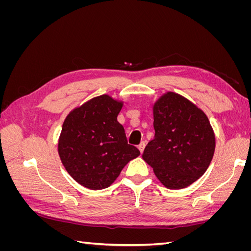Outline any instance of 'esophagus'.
I'll list each match as a JSON object with an SVG mask.
<instances>
[{"label": "esophagus", "mask_w": 251, "mask_h": 251, "mask_svg": "<svg viewBox=\"0 0 251 251\" xmlns=\"http://www.w3.org/2000/svg\"><path fill=\"white\" fill-rule=\"evenodd\" d=\"M144 148H146V142L142 141V142L139 144V146H138V149H139V151H140V153H143Z\"/></svg>", "instance_id": "34e87169"}]
</instances>
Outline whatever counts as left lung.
Listing matches in <instances>:
<instances>
[{
    "instance_id": "8db88e82",
    "label": "left lung",
    "mask_w": 251,
    "mask_h": 251,
    "mask_svg": "<svg viewBox=\"0 0 251 251\" xmlns=\"http://www.w3.org/2000/svg\"><path fill=\"white\" fill-rule=\"evenodd\" d=\"M155 138L142 158L161 183L184 188L207 170L215 151V135L206 115L186 98L166 93L154 105Z\"/></svg>"
}]
</instances>
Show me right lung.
I'll return each mask as SVG.
<instances>
[{"mask_svg": "<svg viewBox=\"0 0 251 251\" xmlns=\"http://www.w3.org/2000/svg\"><path fill=\"white\" fill-rule=\"evenodd\" d=\"M123 103L108 95L72 111L63 125L58 153L70 176L90 189L109 187L139 150L127 143L117 121Z\"/></svg>", "mask_w": 251, "mask_h": 251, "instance_id": "add662e5", "label": "right lung"}]
</instances>
